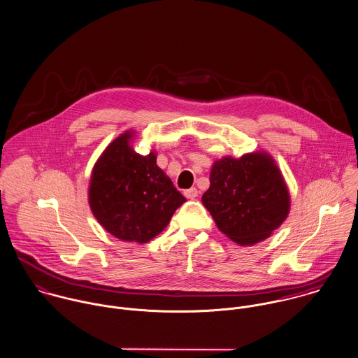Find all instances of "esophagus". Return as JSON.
Segmentation results:
<instances>
[{
	"mask_svg": "<svg viewBox=\"0 0 358 358\" xmlns=\"http://www.w3.org/2000/svg\"><path fill=\"white\" fill-rule=\"evenodd\" d=\"M184 196L187 199H195L198 196V189L196 188H189V189L184 191Z\"/></svg>",
	"mask_w": 358,
	"mask_h": 358,
	"instance_id": "1",
	"label": "esophagus"
}]
</instances>
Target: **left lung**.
<instances>
[{
  "label": "left lung",
  "instance_id": "1",
  "mask_svg": "<svg viewBox=\"0 0 358 358\" xmlns=\"http://www.w3.org/2000/svg\"><path fill=\"white\" fill-rule=\"evenodd\" d=\"M202 203L222 234L246 246L264 241L285 221L290 196L273 156L255 152L215 162Z\"/></svg>",
  "mask_w": 358,
  "mask_h": 358
}]
</instances>
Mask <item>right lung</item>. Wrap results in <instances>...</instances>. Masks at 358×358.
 <instances>
[{
	"label": "right lung",
	"mask_w": 358,
	"mask_h": 358,
	"mask_svg": "<svg viewBox=\"0 0 358 358\" xmlns=\"http://www.w3.org/2000/svg\"><path fill=\"white\" fill-rule=\"evenodd\" d=\"M126 131L106 146L90 180L88 203L98 222L126 242L146 243L187 201L156 164V153L140 155Z\"/></svg>",
	"instance_id": "add662e5"
}]
</instances>
